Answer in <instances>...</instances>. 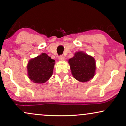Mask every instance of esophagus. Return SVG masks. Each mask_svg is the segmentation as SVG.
<instances>
[{
	"mask_svg": "<svg viewBox=\"0 0 126 126\" xmlns=\"http://www.w3.org/2000/svg\"><path fill=\"white\" fill-rule=\"evenodd\" d=\"M59 60H63L65 59V57L63 55H60V56H59Z\"/></svg>",
	"mask_w": 126,
	"mask_h": 126,
	"instance_id": "1",
	"label": "esophagus"
}]
</instances>
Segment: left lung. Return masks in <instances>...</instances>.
Returning <instances> with one entry per match:
<instances>
[{
    "instance_id": "obj_1",
    "label": "left lung",
    "mask_w": 126,
    "mask_h": 126,
    "mask_svg": "<svg viewBox=\"0 0 126 126\" xmlns=\"http://www.w3.org/2000/svg\"><path fill=\"white\" fill-rule=\"evenodd\" d=\"M72 73L76 80L87 82L95 75V61L92 56L82 51L77 52L75 56L69 60Z\"/></svg>"
}]
</instances>
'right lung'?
<instances>
[{"mask_svg":"<svg viewBox=\"0 0 126 126\" xmlns=\"http://www.w3.org/2000/svg\"><path fill=\"white\" fill-rule=\"evenodd\" d=\"M54 62L46 53L31 59L27 66L29 78L34 83H45L53 75Z\"/></svg>","mask_w":126,"mask_h":126,"instance_id":"1","label":"right lung"}]
</instances>
